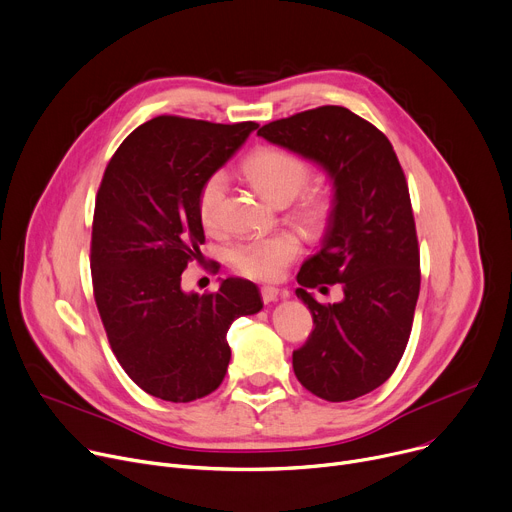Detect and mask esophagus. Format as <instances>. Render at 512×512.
Listing matches in <instances>:
<instances>
[{
    "label": "esophagus",
    "mask_w": 512,
    "mask_h": 512,
    "mask_svg": "<svg viewBox=\"0 0 512 512\" xmlns=\"http://www.w3.org/2000/svg\"><path fill=\"white\" fill-rule=\"evenodd\" d=\"M260 295H262V301H264V303H272V301L279 299L281 291H279L277 287H262V289H260Z\"/></svg>",
    "instance_id": "34e87169"
}]
</instances>
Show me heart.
Returning <instances> with one entry per match:
<instances>
[{
  "label": "heart",
  "instance_id": "b5f03b06",
  "mask_svg": "<svg viewBox=\"0 0 512 512\" xmlns=\"http://www.w3.org/2000/svg\"><path fill=\"white\" fill-rule=\"evenodd\" d=\"M244 174L248 180L277 205H289L295 196L291 215L307 229H320L332 211V199L324 188H309L311 166L301 155H295L281 147H258L248 155L244 162ZM227 180L223 172H213L196 196V213L207 231H217L221 227V203L225 196ZM301 254V240L293 231H281L268 235V238H256L235 244L229 252L233 268L242 272L244 277L254 281H277L281 279L287 266Z\"/></svg>",
  "mask_w": 512,
  "mask_h": 512
}]
</instances>
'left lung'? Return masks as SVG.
I'll list each match as a JSON object with an SVG mask.
<instances>
[{
  "label": "left lung",
  "instance_id": "left-lung-1",
  "mask_svg": "<svg viewBox=\"0 0 512 512\" xmlns=\"http://www.w3.org/2000/svg\"><path fill=\"white\" fill-rule=\"evenodd\" d=\"M320 164L334 188L322 250L307 258L295 293L313 330L293 350L301 385L328 402L365 396L396 371L420 293V250L408 182L389 139L344 106H320L258 131ZM340 282L345 299L324 306L307 288Z\"/></svg>",
  "mask_w": 512,
  "mask_h": 512
}]
</instances>
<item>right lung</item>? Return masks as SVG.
I'll list each match as a JSON object with an SVG mask.
<instances>
[{
  "label": "right lung",
  "mask_w": 512,
  "mask_h": 512,
  "mask_svg": "<svg viewBox=\"0 0 512 512\" xmlns=\"http://www.w3.org/2000/svg\"><path fill=\"white\" fill-rule=\"evenodd\" d=\"M254 129L252 121L155 116L121 143L102 176L90 248L94 299L116 361L153 398L209 396L227 373L229 326L262 309L258 287L244 279L205 295L180 287L205 242L201 184Z\"/></svg>",
  "instance_id": "obj_1"
}]
</instances>
